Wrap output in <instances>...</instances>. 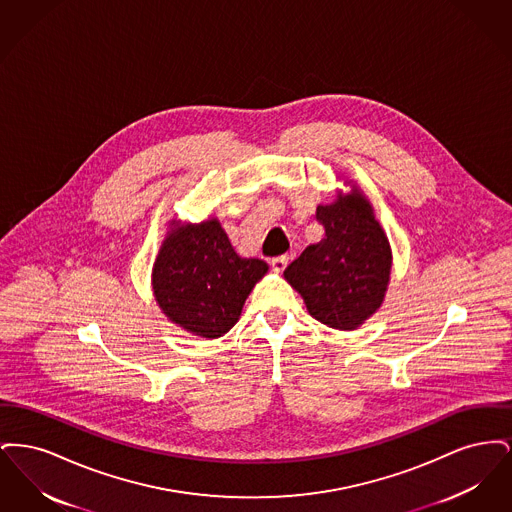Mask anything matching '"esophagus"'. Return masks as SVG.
<instances>
[{"instance_id": "1", "label": "esophagus", "mask_w": 512, "mask_h": 512, "mask_svg": "<svg viewBox=\"0 0 512 512\" xmlns=\"http://www.w3.org/2000/svg\"><path fill=\"white\" fill-rule=\"evenodd\" d=\"M286 265H288V255H280V257H272L270 259V267H272L274 272H278V274L286 268Z\"/></svg>"}]
</instances>
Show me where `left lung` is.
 I'll use <instances>...</instances> for the list:
<instances>
[{
  "label": "left lung",
  "mask_w": 512,
  "mask_h": 512,
  "mask_svg": "<svg viewBox=\"0 0 512 512\" xmlns=\"http://www.w3.org/2000/svg\"><path fill=\"white\" fill-rule=\"evenodd\" d=\"M317 220L324 238L309 245L284 278L301 293L311 317L330 328L355 330L380 309L388 290V236L359 190L318 205Z\"/></svg>",
  "instance_id": "1"
}]
</instances>
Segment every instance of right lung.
Here are the masks:
<instances>
[{"instance_id":"right-lung-1","label":"right lung","mask_w":512,"mask_h":512,"mask_svg":"<svg viewBox=\"0 0 512 512\" xmlns=\"http://www.w3.org/2000/svg\"><path fill=\"white\" fill-rule=\"evenodd\" d=\"M267 270L265 261L234 251L219 220H172L153 265V293L174 324L213 340L238 322L247 295Z\"/></svg>"}]
</instances>
